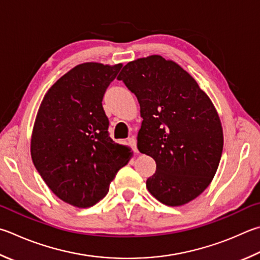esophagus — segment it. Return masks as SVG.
Segmentation results:
<instances>
[{"mask_svg": "<svg viewBox=\"0 0 260 260\" xmlns=\"http://www.w3.org/2000/svg\"><path fill=\"white\" fill-rule=\"evenodd\" d=\"M128 143L129 145L132 146V149H133L135 152H139L138 151V146H136V139L134 138V136H131V138L128 139Z\"/></svg>", "mask_w": 260, "mask_h": 260, "instance_id": "1", "label": "esophagus"}]
</instances>
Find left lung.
I'll return each instance as SVG.
<instances>
[{"label":"left lung","instance_id":"left-lung-1","mask_svg":"<svg viewBox=\"0 0 260 260\" xmlns=\"http://www.w3.org/2000/svg\"><path fill=\"white\" fill-rule=\"evenodd\" d=\"M117 79L140 103L138 149L157 164L146 179L149 192L172 207L196 199L214 178L223 152V128L210 99L181 66L161 55L131 61Z\"/></svg>","mask_w":260,"mask_h":260}]
</instances>
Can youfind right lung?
<instances>
[{
	"label": "right lung",
	"mask_w": 260,
	"mask_h": 260,
	"mask_svg": "<svg viewBox=\"0 0 260 260\" xmlns=\"http://www.w3.org/2000/svg\"><path fill=\"white\" fill-rule=\"evenodd\" d=\"M122 64L86 62L59 78L45 94L30 141L31 159L54 194L78 208L107 196L129 148L112 141L102 100Z\"/></svg>",
	"instance_id": "add662e5"
}]
</instances>
